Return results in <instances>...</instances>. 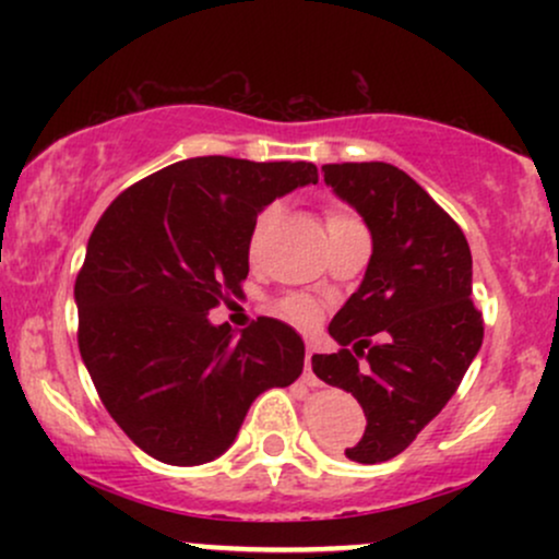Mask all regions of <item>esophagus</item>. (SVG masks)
<instances>
[{
  "mask_svg": "<svg viewBox=\"0 0 559 559\" xmlns=\"http://www.w3.org/2000/svg\"><path fill=\"white\" fill-rule=\"evenodd\" d=\"M301 381L307 383V386H318V378L312 373V346H307V355H305V376H301Z\"/></svg>",
  "mask_w": 559,
  "mask_h": 559,
  "instance_id": "esophagus-1",
  "label": "esophagus"
}]
</instances>
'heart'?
<instances>
[{
	"label": "heart",
	"instance_id": "1",
	"mask_svg": "<svg viewBox=\"0 0 559 559\" xmlns=\"http://www.w3.org/2000/svg\"><path fill=\"white\" fill-rule=\"evenodd\" d=\"M275 217H278V207H275V204H267V207L260 210V215L254 217L252 230H249V239H247L249 260L260 258L262 243H265V236L275 223ZM323 217H325V230H329V236L346 226H352V223H357V217L352 215L346 207H342V204H329ZM275 312L297 325H312V323H318L320 312H323V305H320L316 297H310V294L292 292V294H284V297L275 301Z\"/></svg>",
	"mask_w": 559,
	"mask_h": 559
}]
</instances>
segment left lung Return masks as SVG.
Here are the masks:
<instances>
[{
    "label": "left lung",
    "instance_id": "left-lung-1",
    "mask_svg": "<svg viewBox=\"0 0 559 559\" xmlns=\"http://www.w3.org/2000/svg\"><path fill=\"white\" fill-rule=\"evenodd\" d=\"M323 173L365 217L373 254L329 325L342 349L312 355V370L365 409L368 426L346 457L386 463L444 409L484 342V316L471 299V247L449 213L394 165L342 163Z\"/></svg>",
    "mask_w": 559,
    "mask_h": 559
}]
</instances>
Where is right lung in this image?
<instances>
[{
  "label": "right lung",
  "mask_w": 559,
  "mask_h": 559,
  "mask_svg": "<svg viewBox=\"0 0 559 559\" xmlns=\"http://www.w3.org/2000/svg\"><path fill=\"white\" fill-rule=\"evenodd\" d=\"M316 181L312 163L191 157L128 186L102 213L75 278L79 349L107 413L150 457L210 463L262 391L301 376L305 344L292 325L258 318L234 338L207 316L243 297L260 210Z\"/></svg>",
  "instance_id": "1"
}]
</instances>
